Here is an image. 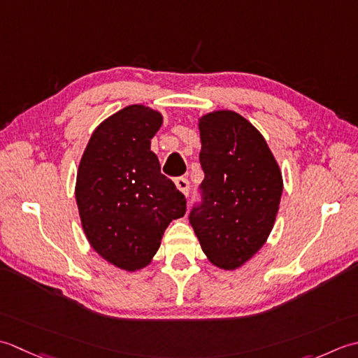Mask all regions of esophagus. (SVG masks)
Returning <instances> with one entry per match:
<instances>
[{
    "mask_svg": "<svg viewBox=\"0 0 358 358\" xmlns=\"http://www.w3.org/2000/svg\"><path fill=\"white\" fill-rule=\"evenodd\" d=\"M176 187H178V189H179L182 194H185V196L188 194L189 184H188V180L185 178H178L176 179Z\"/></svg>",
    "mask_w": 358,
    "mask_h": 358,
    "instance_id": "1",
    "label": "esophagus"
}]
</instances>
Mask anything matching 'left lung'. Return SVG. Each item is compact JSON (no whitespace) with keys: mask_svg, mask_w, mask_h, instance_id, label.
<instances>
[{"mask_svg":"<svg viewBox=\"0 0 358 358\" xmlns=\"http://www.w3.org/2000/svg\"><path fill=\"white\" fill-rule=\"evenodd\" d=\"M203 202L189 224L211 264L236 271L259 252L280 208L282 174L259 131L217 109L198 120Z\"/></svg>","mask_w":358,"mask_h":358,"instance_id":"left-lung-1","label":"left lung"}]
</instances>
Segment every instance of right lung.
<instances>
[{
  "label": "right lung",
  "mask_w": 358,
  "mask_h": 358,
  "mask_svg": "<svg viewBox=\"0 0 358 358\" xmlns=\"http://www.w3.org/2000/svg\"><path fill=\"white\" fill-rule=\"evenodd\" d=\"M164 117L129 105L94 129L80 159L76 201L87 243L109 264L127 272L147 267L185 198L160 174L151 138Z\"/></svg>",
  "instance_id": "1"
}]
</instances>
